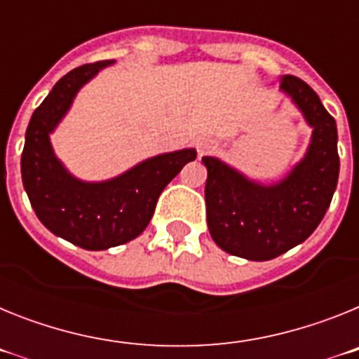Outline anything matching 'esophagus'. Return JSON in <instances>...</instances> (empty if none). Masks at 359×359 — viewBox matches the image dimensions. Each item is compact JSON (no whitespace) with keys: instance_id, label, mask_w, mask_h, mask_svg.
Here are the masks:
<instances>
[{"instance_id":"obj_1","label":"esophagus","mask_w":359,"mask_h":359,"mask_svg":"<svg viewBox=\"0 0 359 359\" xmlns=\"http://www.w3.org/2000/svg\"><path fill=\"white\" fill-rule=\"evenodd\" d=\"M215 149H217V144H215V140H212V138H199L198 140V152L201 156L203 154H210Z\"/></svg>"}]
</instances>
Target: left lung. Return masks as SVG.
Segmentation results:
<instances>
[{"mask_svg":"<svg viewBox=\"0 0 359 359\" xmlns=\"http://www.w3.org/2000/svg\"><path fill=\"white\" fill-rule=\"evenodd\" d=\"M313 136L302 161L275 185H259L217 158L203 156L207 221L219 248L248 261H269L304 243L331 205L340 174L336 122L302 79L282 75Z\"/></svg>","mask_w":359,"mask_h":359,"instance_id":"1","label":"left lung"}]
</instances>
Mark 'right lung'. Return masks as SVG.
Segmentation results:
<instances>
[{"label": "right lung", "mask_w": 359, "mask_h": 359, "mask_svg": "<svg viewBox=\"0 0 359 359\" xmlns=\"http://www.w3.org/2000/svg\"><path fill=\"white\" fill-rule=\"evenodd\" d=\"M113 61L84 65L66 73L34 111L21 154V176L30 205L52 233L84 250H107L129 243L147 228L163 189L189 161L194 149L142 161L109 182L73 177L53 154L50 133L86 82Z\"/></svg>", "instance_id": "obj_1"}]
</instances>
